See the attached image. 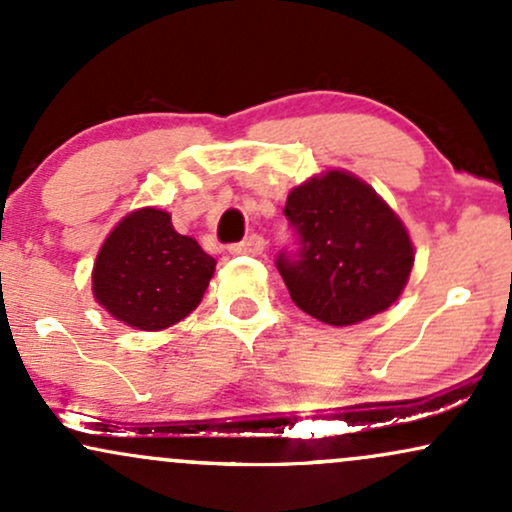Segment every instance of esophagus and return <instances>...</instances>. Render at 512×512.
Masks as SVG:
<instances>
[{
  "mask_svg": "<svg viewBox=\"0 0 512 512\" xmlns=\"http://www.w3.org/2000/svg\"><path fill=\"white\" fill-rule=\"evenodd\" d=\"M264 238L262 236H255V233H252V236H248L245 240H240V243H236V245H231V252L233 255H262V250H264Z\"/></svg>",
  "mask_w": 512,
  "mask_h": 512,
  "instance_id": "esophagus-1",
  "label": "esophagus"
}]
</instances>
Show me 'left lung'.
<instances>
[{
	"instance_id": "left-lung-1",
	"label": "left lung",
	"mask_w": 512,
	"mask_h": 512,
	"mask_svg": "<svg viewBox=\"0 0 512 512\" xmlns=\"http://www.w3.org/2000/svg\"><path fill=\"white\" fill-rule=\"evenodd\" d=\"M284 214L298 248L279 252L276 269L303 313L346 327L397 301L414 245L373 187L344 170H327L293 187Z\"/></svg>"
}]
</instances>
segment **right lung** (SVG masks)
I'll use <instances>...</instances> for the list:
<instances>
[{
	"instance_id": "right-lung-1",
	"label": "right lung",
	"mask_w": 512,
	"mask_h": 512,
	"mask_svg": "<svg viewBox=\"0 0 512 512\" xmlns=\"http://www.w3.org/2000/svg\"><path fill=\"white\" fill-rule=\"evenodd\" d=\"M216 260L180 236L168 211L127 214L93 264V296L110 315L144 332L166 330L202 301Z\"/></svg>"
}]
</instances>
